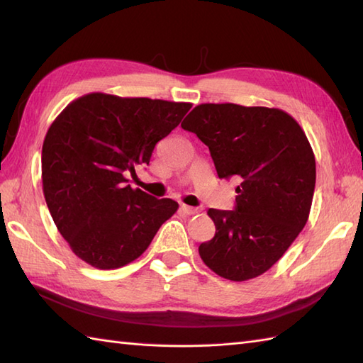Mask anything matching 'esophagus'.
Listing matches in <instances>:
<instances>
[{
	"label": "esophagus",
	"instance_id": "esophagus-1",
	"mask_svg": "<svg viewBox=\"0 0 363 363\" xmlns=\"http://www.w3.org/2000/svg\"><path fill=\"white\" fill-rule=\"evenodd\" d=\"M179 211L182 213H186V215H194V213L198 212V209H195V207H190V206H186V204H181L179 206Z\"/></svg>",
	"mask_w": 363,
	"mask_h": 363
}]
</instances>
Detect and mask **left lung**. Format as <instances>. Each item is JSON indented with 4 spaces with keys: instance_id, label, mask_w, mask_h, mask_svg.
<instances>
[{
    "instance_id": "1",
    "label": "left lung",
    "mask_w": 363,
    "mask_h": 363,
    "mask_svg": "<svg viewBox=\"0 0 363 363\" xmlns=\"http://www.w3.org/2000/svg\"><path fill=\"white\" fill-rule=\"evenodd\" d=\"M181 126L209 146L218 177L240 181L234 211H207L215 235L199 256L229 281L260 276L309 218L317 172L304 130L281 109L233 103L199 104Z\"/></svg>"
}]
</instances>
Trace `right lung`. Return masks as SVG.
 I'll use <instances>...</instances> for the list:
<instances>
[{
    "label": "right lung",
    "instance_id": "obj_1",
    "mask_svg": "<svg viewBox=\"0 0 363 363\" xmlns=\"http://www.w3.org/2000/svg\"><path fill=\"white\" fill-rule=\"evenodd\" d=\"M190 103L89 94L52 121L42 148V182L54 225L73 252L99 269L128 265L177 211L128 184Z\"/></svg>",
    "mask_w": 363,
    "mask_h": 363
}]
</instances>
